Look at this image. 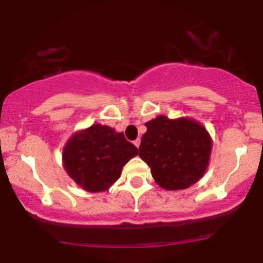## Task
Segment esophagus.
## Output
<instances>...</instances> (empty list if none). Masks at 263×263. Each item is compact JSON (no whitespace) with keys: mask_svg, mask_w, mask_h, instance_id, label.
I'll return each instance as SVG.
<instances>
[{"mask_svg":"<svg viewBox=\"0 0 263 263\" xmlns=\"http://www.w3.org/2000/svg\"><path fill=\"white\" fill-rule=\"evenodd\" d=\"M134 143H135V146L138 148V147H140V144H141V140H140V138H137V140H136Z\"/></svg>","mask_w":263,"mask_h":263,"instance_id":"esophagus-1","label":"esophagus"}]
</instances>
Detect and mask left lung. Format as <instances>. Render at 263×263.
<instances>
[{"label":"left lung","mask_w":263,"mask_h":263,"mask_svg":"<svg viewBox=\"0 0 263 263\" xmlns=\"http://www.w3.org/2000/svg\"><path fill=\"white\" fill-rule=\"evenodd\" d=\"M140 157L165 190L189 188L204 176L209 164L211 137L206 128L189 119L157 116L146 122Z\"/></svg>","instance_id":"8db88e82"}]
</instances>
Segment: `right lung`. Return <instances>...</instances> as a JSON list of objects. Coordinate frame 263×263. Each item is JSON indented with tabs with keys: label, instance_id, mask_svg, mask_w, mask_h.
Wrapping results in <instances>:
<instances>
[{
	"label": "right lung",
	"instance_id": "right-lung-1",
	"mask_svg": "<svg viewBox=\"0 0 263 263\" xmlns=\"http://www.w3.org/2000/svg\"><path fill=\"white\" fill-rule=\"evenodd\" d=\"M137 153V147L122 132L92 125L69 138L63 149V164L84 190L104 192L119 179L123 165Z\"/></svg>",
	"mask_w": 263,
	"mask_h": 263
}]
</instances>
